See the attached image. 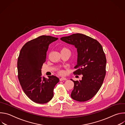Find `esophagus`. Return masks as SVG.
<instances>
[{
  "mask_svg": "<svg viewBox=\"0 0 125 125\" xmlns=\"http://www.w3.org/2000/svg\"><path fill=\"white\" fill-rule=\"evenodd\" d=\"M65 81V80H67V79L66 78H64V77H62V78H61L60 79V81Z\"/></svg>",
  "mask_w": 125,
  "mask_h": 125,
  "instance_id": "1",
  "label": "esophagus"
}]
</instances>
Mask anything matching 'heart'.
I'll list each match as a JSON object with an SVG mask.
<instances>
[{
	"label": "heart",
	"instance_id": "heart-1",
	"mask_svg": "<svg viewBox=\"0 0 125 125\" xmlns=\"http://www.w3.org/2000/svg\"><path fill=\"white\" fill-rule=\"evenodd\" d=\"M69 51V50L67 48H66V47H63L62 48V49H61V51ZM60 73H63V72H60Z\"/></svg>",
	"mask_w": 125,
	"mask_h": 125
}]
</instances>
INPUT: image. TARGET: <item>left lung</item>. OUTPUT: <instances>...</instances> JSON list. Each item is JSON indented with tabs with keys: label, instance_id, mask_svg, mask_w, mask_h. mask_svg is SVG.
<instances>
[{
	"label": "left lung",
	"instance_id": "left-lung-1",
	"mask_svg": "<svg viewBox=\"0 0 125 125\" xmlns=\"http://www.w3.org/2000/svg\"><path fill=\"white\" fill-rule=\"evenodd\" d=\"M61 41L75 46L78 53L74 72L82 75V80L75 81L71 96L80 102L92 98L98 92L106 74V58L101 45L96 40L82 33L62 37Z\"/></svg>",
	"mask_w": 125,
	"mask_h": 125
}]
</instances>
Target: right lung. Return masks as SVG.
Returning <instances> with one entry per match:
<instances>
[{"mask_svg": "<svg viewBox=\"0 0 125 125\" xmlns=\"http://www.w3.org/2000/svg\"><path fill=\"white\" fill-rule=\"evenodd\" d=\"M58 39L42 35L27 42L20 52L17 62L19 81L25 94L35 103L49 102L53 98L55 85L59 82L55 76L42 77L41 70L49 44Z\"/></svg>", "mask_w": 125, "mask_h": 125, "instance_id": "add662e5", "label": "right lung"}]
</instances>
